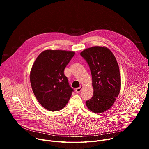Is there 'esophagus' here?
<instances>
[{
    "label": "esophagus",
    "mask_w": 149,
    "mask_h": 149,
    "mask_svg": "<svg viewBox=\"0 0 149 149\" xmlns=\"http://www.w3.org/2000/svg\"><path fill=\"white\" fill-rule=\"evenodd\" d=\"M82 88H83V86H81L79 87H78V88H76V89H75V91H76V93H79L82 90Z\"/></svg>",
    "instance_id": "1"
}]
</instances>
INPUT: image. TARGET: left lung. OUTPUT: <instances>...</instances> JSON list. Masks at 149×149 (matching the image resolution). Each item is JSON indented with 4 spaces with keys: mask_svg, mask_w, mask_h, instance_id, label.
Listing matches in <instances>:
<instances>
[{
    "mask_svg": "<svg viewBox=\"0 0 149 149\" xmlns=\"http://www.w3.org/2000/svg\"><path fill=\"white\" fill-rule=\"evenodd\" d=\"M88 63L92 75L93 97L86 101L94 113L108 110L115 102L121 88V77L117 60L112 52L105 47H94L80 54Z\"/></svg>",
    "mask_w": 149,
    "mask_h": 149,
    "instance_id": "1",
    "label": "left lung"
}]
</instances>
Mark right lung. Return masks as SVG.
Segmentation results:
<instances>
[{"label": "right lung", "instance_id": "add662e5", "mask_svg": "<svg viewBox=\"0 0 149 149\" xmlns=\"http://www.w3.org/2000/svg\"><path fill=\"white\" fill-rule=\"evenodd\" d=\"M75 52L45 50L34 62L30 73L33 92L39 104L51 111L62 109L74 90L70 86L64 69Z\"/></svg>", "mask_w": 149, "mask_h": 149}]
</instances>
